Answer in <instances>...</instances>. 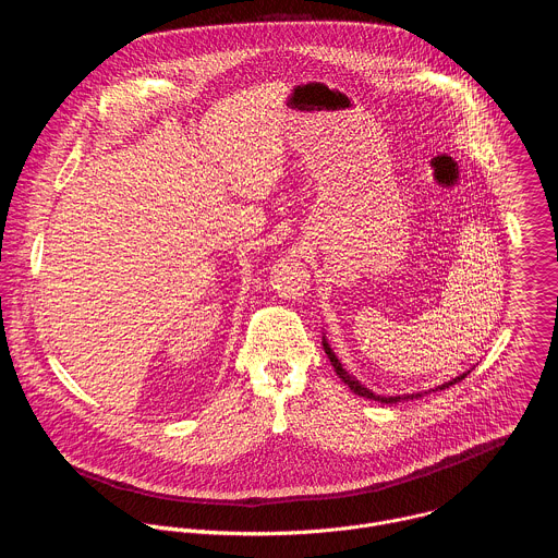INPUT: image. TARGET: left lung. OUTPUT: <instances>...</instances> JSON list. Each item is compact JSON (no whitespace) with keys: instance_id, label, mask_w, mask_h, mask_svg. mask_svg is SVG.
Masks as SVG:
<instances>
[{"instance_id":"8db88e82","label":"left lung","mask_w":558,"mask_h":558,"mask_svg":"<svg viewBox=\"0 0 558 558\" xmlns=\"http://www.w3.org/2000/svg\"><path fill=\"white\" fill-rule=\"evenodd\" d=\"M323 347H325V353L329 355V360H331V364H333V368H336V373H338V377L355 392V395H360V397H366V400H375V402H381V404H397V402H409V400H417V397H424L426 395V390L424 392H411V395H388V397H384V395H375L373 390H368L362 381H357L353 375H349L344 368H342V364H340V360L336 357V353L331 351V347H329V342L327 340H323ZM470 371H465V373H461V375H457L454 379H450V381H446V384H441V386H437V388H430V390H444V388H448V386H452V384H457V381H461L465 375H468ZM428 390V392H430Z\"/></svg>"}]
</instances>
